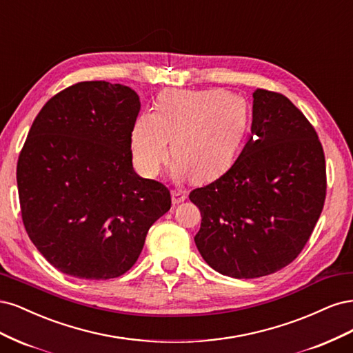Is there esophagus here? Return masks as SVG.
Listing matches in <instances>:
<instances>
[{"instance_id":"esophagus-1","label":"esophagus","mask_w":353,"mask_h":353,"mask_svg":"<svg viewBox=\"0 0 353 353\" xmlns=\"http://www.w3.org/2000/svg\"><path fill=\"white\" fill-rule=\"evenodd\" d=\"M186 198H188V196H186V192H185V190L174 189V190L172 192V201H173L174 205H179V203L183 202Z\"/></svg>"}]
</instances>
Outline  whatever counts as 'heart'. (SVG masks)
<instances>
[{
  "instance_id": "heart-1",
  "label": "heart",
  "mask_w": 353,
  "mask_h": 353,
  "mask_svg": "<svg viewBox=\"0 0 353 353\" xmlns=\"http://www.w3.org/2000/svg\"><path fill=\"white\" fill-rule=\"evenodd\" d=\"M252 126L249 102L223 90H165L155 112L145 111L132 130L136 168L154 177L168 158V141L179 173L196 181L220 177L241 154Z\"/></svg>"
}]
</instances>
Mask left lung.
<instances>
[{
    "label": "left lung",
    "mask_w": 353,
    "mask_h": 353,
    "mask_svg": "<svg viewBox=\"0 0 353 353\" xmlns=\"http://www.w3.org/2000/svg\"><path fill=\"white\" fill-rule=\"evenodd\" d=\"M251 138L227 172L193 189L195 243L223 276L256 279L296 258L325 201V158L312 124L281 94L254 92Z\"/></svg>",
    "instance_id": "left-lung-1"
}]
</instances>
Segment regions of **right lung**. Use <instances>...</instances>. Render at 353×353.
<instances>
[{"label": "right lung", "mask_w": 353, "mask_h": 353, "mask_svg": "<svg viewBox=\"0 0 353 353\" xmlns=\"http://www.w3.org/2000/svg\"><path fill=\"white\" fill-rule=\"evenodd\" d=\"M139 110L129 86L92 81L54 95L33 120L17 161L21 219L33 245L64 274H124L172 207L163 183L133 170Z\"/></svg>", "instance_id": "add662e5"}]
</instances>
